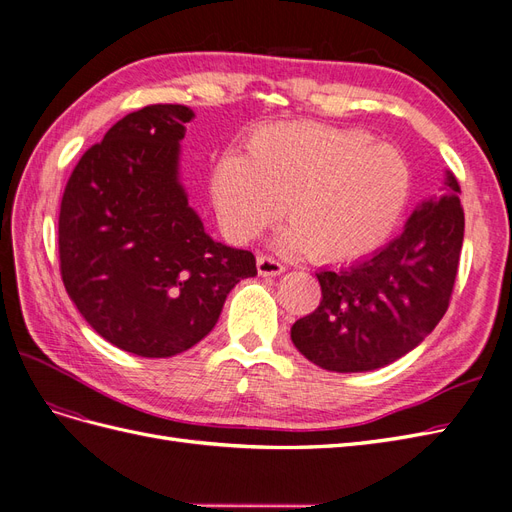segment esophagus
Instances as JSON below:
<instances>
[{"label": "esophagus", "instance_id": "esophagus-1", "mask_svg": "<svg viewBox=\"0 0 512 512\" xmlns=\"http://www.w3.org/2000/svg\"><path fill=\"white\" fill-rule=\"evenodd\" d=\"M256 267H258V273L262 277H275V275L284 273V269H286L280 260H275L271 256H258Z\"/></svg>", "mask_w": 512, "mask_h": 512}]
</instances>
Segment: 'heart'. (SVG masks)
<instances>
[{
	"label": "heart",
	"instance_id": "heart-1",
	"mask_svg": "<svg viewBox=\"0 0 512 512\" xmlns=\"http://www.w3.org/2000/svg\"><path fill=\"white\" fill-rule=\"evenodd\" d=\"M361 130L284 121L256 128L245 156L211 168L209 194L224 230L250 241L282 218L284 245L320 262H346L380 247L410 194L399 149Z\"/></svg>",
	"mask_w": 512,
	"mask_h": 512
}]
</instances>
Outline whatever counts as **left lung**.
<instances>
[{
  "instance_id": "1",
  "label": "left lung",
  "mask_w": 512,
  "mask_h": 512,
  "mask_svg": "<svg viewBox=\"0 0 512 512\" xmlns=\"http://www.w3.org/2000/svg\"><path fill=\"white\" fill-rule=\"evenodd\" d=\"M442 190L378 252L316 273L322 301L290 329L307 361L339 374L380 369L436 329L451 301L466 226L459 183L448 170Z\"/></svg>"
}]
</instances>
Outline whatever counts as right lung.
Returning a JSON list of instances; mask_svg holds the SVG:
<instances>
[{
  "label": "right lung",
  "mask_w": 512,
  "mask_h": 512,
  "mask_svg": "<svg viewBox=\"0 0 512 512\" xmlns=\"http://www.w3.org/2000/svg\"><path fill=\"white\" fill-rule=\"evenodd\" d=\"M194 111L151 104L119 119L72 170L59 211L61 280L89 327L147 359L192 348L252 252L213 241L179 181Z\"/></svg>",
  "instance_id": "obj_1"
}]
</instances>
